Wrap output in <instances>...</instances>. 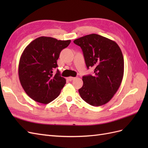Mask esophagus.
<instances>
[{"label": "esophagus", "mask_w": 148, "mask_h": 148, "mask_svg": "<svg viewBox=\"0 0 148 148\" xmlns=\"http://www.w3.org/2000/svg\"><path fill=\"white\" fill-rule=\"evenodd\" d=\"M76 78L75 77H68L67 78V79L69 80V81H72V80L75 79Z\"/></svg>", "instance_id": "34e87169"}]
</instances>
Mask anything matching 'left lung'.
<instances>
[{
	"instance_id": "1",
	"label": "left lung",
	"mask_w": 148,
	"mask_h": 148,
	"mask_svg": "<svg viewBox=\"0 0 148 148\" xmlns=\"http://www.w3.org/2000/svg\"><path fill=\"white\" fill-rule=\"evenodd\" d=\"M81 47L87 68L95 69L93 75L83 76L79 89L82 99L93 106H101L113 97L122 83L124 60L122 51L112 40L91 34L74 40Z\"/></svg>"
}]
</instances>
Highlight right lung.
Here are the masks:
<instances>
[{"label":"right lung","mask_w":148,"mask_h":148,"mask_svg":"<svg viewBox=\"0 0 148 148\" xmlns=\"http://www.w3.org/2000/svg\"><path fill=\"white\" fill-rule=\"evenodd\" d=\"M70 42L41 36L25 49L19 62L18 76L25 91L34 101L46 104L60 95L66 79L59 70L53 75V70L58 66L60 52Z\"/></svg>","instance_id":"obj_1"}]
</instances>
